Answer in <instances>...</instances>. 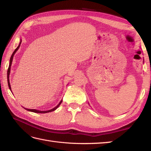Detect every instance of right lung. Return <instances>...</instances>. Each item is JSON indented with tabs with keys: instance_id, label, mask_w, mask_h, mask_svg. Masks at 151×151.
<instances>
[{
	"instance_id": "obj_1",
	"label": "right lung",
	"mask_w": 151,
	"mask_h": 151,
	"mask_svg": "<svg viewBox=\"0 0 151 151\" xmlns=\"http://www.w3.org/2000/svg\"><path fill=\"white\" fill-rule=\"evenodd\" d=\"M21 41H22V40H21V41H20V43H19V45H18V47L16 48L15 49V50H14V52H13V54H12V56H11V58H10V60H9V67H8V73H7V77H8V87H9V89H12V88H11V86H10V83H9V74H10V69H11V66H12V61H13V58H14V54H15V53L17 52V50L19 49V47H20V45H21ZM11 91H12V90H11ZM62 100L60 102V103L58 104L56 107H54V108H52V109H51V110H47V111H40V110H36V109H27V110H28V111H32V112H34V113H39V114H45V113H48V112H51V111H54L55 110H56V109L58 108V106H59L61 104V103H62ZM26 109V108H25Z\"/></svg>"
}]
</instances>
